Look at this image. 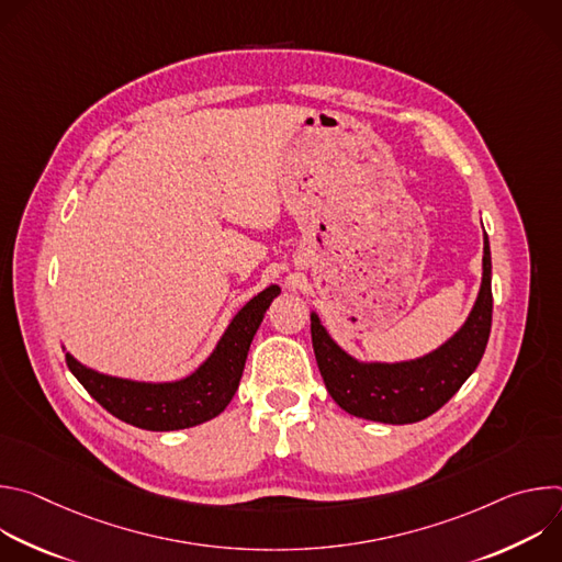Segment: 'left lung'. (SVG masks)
I'll use <instances>...</instances> for the list:
<instances>
[{"mask_svg":"<svg viewBox=\"0 0 562 562\" xmlns=\"http://www.w3.org/2000/svg\"><path fill=\"white\" fill-rule=\"evenodd\" d=\"M492 251L485 233L483 284L467 323L436 351L405 362H360L311 313V340L327 391L351 416L409 425L436 414L475 371L492 331Z\"/></svg>","mask_w":562,"mask_h":562,"instance_id":"obj_1","label":"left lung"}]
</instances>
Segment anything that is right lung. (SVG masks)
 Masks as SVG:
<instances>
[{
	"label": "right lung",
	"instance_id": "obj_1",
	"mask_svg": "<svg viewBox=\"0 0 562 562\" xmlns=\"http://www.w3.org/2000/svg\"><path fill=\"white\" fill-rule=\"evenodd\" d=\"M280 293L267 286L235 313L213 353L187 378L176 382H137L100 373L66 353L70 373L98 403L126 425L146 431H176L220 416L237 391L254 336Z\"/></svg>",
	"mask_w": 562,
	"mask_h": 562
}]
</instances>
